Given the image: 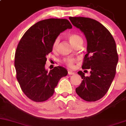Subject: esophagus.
<instances>
[{"label":"esophagus","instance_id":"34e87169","mask_svg":"<svg viewBox=\"0 0 126 126\" xmlns=\"http://www.w3.org/2000/svg\"><path fill=\"white\" fill-rule=\"evenodd\" d=\"M68 74L69 75H74L75 74V72H72V71H68Z\"/></svg>","mask_w":126,"mask_h":126}]
</instances>
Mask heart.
Masks as SVG:
<instances>
[{"mask_svg":"<svg viewBox=\"0 0 126 126\" xmlns=\"http://www.w3.org/2000/svg\"><path fill=\"white\" fill-rule=\"evenodd\" d=\"M68 39H69L70 42L72 44L73 46H75L76 44L79 43H83V39L82 37L78 34H70L68 36ZM59 44V37H57L53 44V49L54 50H56L58 47V45ZM76 61V59L75 58H66L63 60V62L67 65L69 67L72 68L74 65V63Z\"/></svg>","mask_w":126,"mask_h":126,"instance_id":"obj_1","label":"heart"}]
</instances>
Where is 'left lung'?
<instances>
[{"mask_svg": "<svg viewBox=\"0 0 126 126\" xmlns=\"http://www.w3.org/2000/svg\"><path fill=\"white\" fill-rule=\"evenodd\" d=\"M70 20L85 35L87 46L82 68L90 69V76L78 72L82 81L76 92L84 100L102 98L115 78L118 62L115 41L109 31L99 22L84 17H70Z\"/></svg>", "mask_w": 126, "mask_h": 126, "instance_id": "left-lung-1", "label": "left lung"}]
</instances>
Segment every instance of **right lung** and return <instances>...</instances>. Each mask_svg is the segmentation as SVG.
<instances>
[{
  "mask_svg": "<svg viewBox=\"0 0 126 126\" xmlns=\"http://www.w3.org/2000/svg\"><path fill=\"white\" fill-rule=\"evenodd\" d=\"M72 28L67 19H45L32 26L19 41L15 58L16 78L22 92L31 100H47L53 94L60 79L68 74L61 66L48 72L45 64L54 40Z\"/></svg>",
  "mask_w": 126,
  "mask_h": 126,
  "instance_id": "1",
  "label": "right lung"
}]
</instances>
